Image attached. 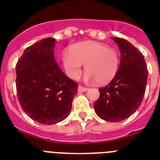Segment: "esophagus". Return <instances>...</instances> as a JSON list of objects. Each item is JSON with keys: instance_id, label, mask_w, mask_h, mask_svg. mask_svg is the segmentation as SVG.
Listing matches in <instances>:
<instances>
[{"instance_id": "1", "label": "esophagus", "mask_w": 160, "mask_h": 160, "mask_svg": "<svg viewBox=\"0 0 160 160\" xmlns=\"http://www.w3.org/2000/svg\"><path fill=\"white\" fill-rule=\"evenodd\" d=\"M87 90V88L84 87V86H81V85H79V87H78V91H79V92H85Z\"/></svg>"}]
</instances>
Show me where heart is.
<instances>
[{
  "label": "heart",
  "mask_w": 160,
  "mask_h": 160,
  "mask_svg": "<svg viewBox=\"0 0 160 160\" xmlns=\"http://www.w3.org/2000/svg\"><path fill=\"white\" fill-rule=\"evenodd\" d=\"M63 54L65 70L70 78L77 79L85 65V80L99 85L109 82L116 75L119 65V54L105 44L81 41L73 45Z\"/></svg>",
  "instance_id": "1"
}]
</instances>
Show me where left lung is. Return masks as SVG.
Masks as SVG:
<instances>
[{"instance_id":"8db88e82","label":"left lung","mask_w":160,"mask_h":160,"mask_svg":"<svg viewBox=\"0 0 160 160\" xmlns=\"http://www.w3.org/2000/svg\"><path fill=\"white\" fill-rule=\"evenodd\" d=\"M120 50V64L109 85L100 88V97L94 104L100 118L119 122L129 118L141 105L148 80L143 54L129 41L113 37Z\"/></svg>"}]
</instances>
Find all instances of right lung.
Listing matches in <instances>:
<instances>
[{"label": "right lung", "instance_id": "right-lung-1", "mask_svg": "<svg viewBox=\"0 0 160 160\" xmlns=\"http://www.w3.org/2000/svg\"><path fill=\"white\" fill-rule=\"evenodd\" d=\"M55 40L46 38L25 50L16 65L17 97L24 111L43 124H54L70 114L78 85L55 60Z\"/></svg>", "mask_w": 160, "mask_h": 160}]
</instances>
